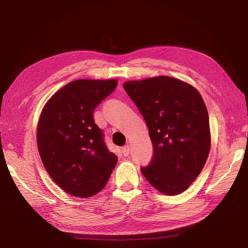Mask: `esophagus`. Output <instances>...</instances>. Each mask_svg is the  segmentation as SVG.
<instances>
[{
	"instance_id": "obj_1",
	"label": "esophagus",
	"mask_w": 248,
	"mask_h": 248,
	"mask_svg": "<svg viewBox=\"0 0 248 248\" xmlns=\"http://www.w3.org/2000/svg\"><path fill=\"white\" fill-rule=\"evenodd\" d=\"M129 151H130L129 146H125V147L122 148V154H123V156H125V157L129 155Z\"/></svg>"
}]
</instances>
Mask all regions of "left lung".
<instances>
[{
	"label": "left lung",
	"mask_w": 248,
	"mask_h": 248,
	"mask_svg": "<svg viewBox=\"0 0 248 248\" xmlns=\"http://www.w3.org/2000/svg\"><path fill=\"white\" fill-rule=\"evenodd\" d=\"M126 93L144 117L154 154L142 175L158 191L175 196L198 178L211 137L205 102L196 88L170 77L126 81Z\"/></svg>",
	"instance_id": "obj_1"
}]
</instances>
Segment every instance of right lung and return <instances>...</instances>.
I'll list each match as a JSON object with an SVG mask.
<instances>
[{
  "mask_svg": "<svg viewBox=\"0 0 248 248\" xmlns=\"http://www.w3.org/2000/svg\"><path fill=\"white\" fill-rule=\"evenodd\" d=\"M116 79H78L51 96L37 128V146L51 179L67 193L90 198L107 185L118 157L93 119L95 108L117 87Z\"/></svg>",
  "mask_w": 248,
  "mask_h": 248,
  "instance_id": "right-lung-1",
  "label": "right lung"
}]
</instances>
